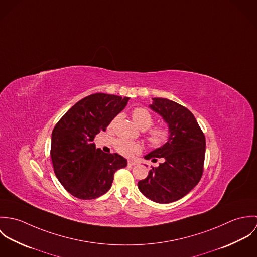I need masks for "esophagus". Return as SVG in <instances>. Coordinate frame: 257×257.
I'll return each instance as SVG.
<instances>
[{
    "instance_id": "obj_1",
    "label": "esophagus",
    "mask_w": 257,
    "mask_h": 257,
    "mask_svg": "<svg viewBox=\"0 0 257 257\" xmlns=\"http://www.w3.org/2000/svg\"><path fill=\"white\" fill-rule=\"evenodd\" d=\"M137 164V162H135V161H133V160H128L127 161V165L128 166H134V165H136Z\"/></svg>"
}]
</instances>
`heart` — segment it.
I'll return each mask as SVG.
<instances>
[{
  "instance_id": "heart-1",
  "label": "heart",
  "mask_w": 257,
  "mask_h": 257,
  "mask_svg": "<svg viewBox=\"0 0 257 257\" xmlns=\"http://www.w3.org/2000/svg\"><path fill=\"white\" fill-rule=\"evenodd\" d=\"M132 116L135 123L142 130H147L153 123L152 114L144 107L136 108L132 112ZM168 137L169 131L164 126H154L149 128L147 132V142L151 147H161L163 144L166 143ZM115 148L119 153L130 156L134 153L141 151L142 147L137 143L128 142L125 140H118L115 143Z\"/></svg>"
}]
</instances>
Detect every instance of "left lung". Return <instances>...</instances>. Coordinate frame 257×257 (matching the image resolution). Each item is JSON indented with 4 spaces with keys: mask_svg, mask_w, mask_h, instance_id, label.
<instances>
[{
    "mask_svg": "<svg viewBox=\"0 0 257 257\" xmlns=\"http://www.w3.org/2000/svg\"><path fill=\"white\" fill-rule=\"evenodd\" d=\"M150 109L162 116L169 127L165 145L145 156L156 161L147 178L141 180L140 191L149 200L168 204L186 196L199 183L204 170L205 135L194 114L183 106L165 98H153Z\"/></svg>",
    "mask_w": 257,
    "mask_h": 257,
    "instance_id": "left-lung-1",
    "label": "left lung"
}]
</instances>
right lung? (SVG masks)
I'll return each mask as SVG.
<instances>
[{
    "label": "right lung",
    "instance_id": "1",
    "mask_svg": "<svg viewBox=\"0 0 257 257\" xmlns=\"http://www.w3.org/2000/svg\"><path fill=\"white\" fill-rule=\"evenodd\" d=\"M128 100L104 93L90 95L76 103L54 126L50 149L54 173L74 197L92 200L104 195L110 190L114 172L126 166L121 155L105 153L93 142Z\"/></svg>",
    "mask_w": 257,
    "mask_h": 257
}]
</instances>
